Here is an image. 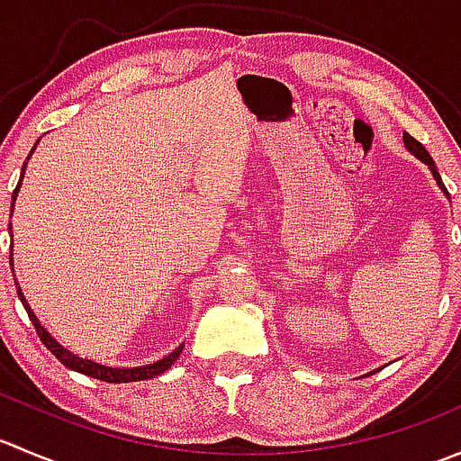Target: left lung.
Returning a JSON list of instances; mask_svg holds the SVG:
<instances>
[{"label":"left lung","mask_w":461,"mask_h":461,"mask_svg":"<svg viewBox=\"0 0 461 461\" xmlns=\"http://www.w3.org/2000/svg\"><path fill=\"white\" fill-rule=\"evenodd\" d=\"M403 142H406V147L411 149V151L415 153V156L420 158L421 162H426V165L430 167V171H432V176H435L437 185H439V187H441V192H444L446 196H448V189H446V187H444V183H441V176H439V171H437V167H435V160H432V158H430V153L426 151V149H424V144H421V142H417L415 138L411 136V133H403ZM448 198H450V196H448Z\"/></svg>","instance_id":"8db88e82"}]
</instances>
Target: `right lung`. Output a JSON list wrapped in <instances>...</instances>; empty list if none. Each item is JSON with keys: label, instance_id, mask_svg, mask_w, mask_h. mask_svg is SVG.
Wrapping results in <instances>:
<instances>
[{"label": "right lung", "instance_id": "1", "mask_svg": "<svg viewBox=\"0 0 461 461\" xmlns=\"http://www.w3.org/2000/svg\"><path fill=\"white\" fill-rule=\"evenodd\" d=\"M22 176H24V169H22ZM20 185H22V180H20V183H17L15 192H13V201H15L17 192H20ZM17 294H20L22 305H24L26 312H29V319L32 321V325H35V332H37V337L41 339V343H44V346L49 348V350L53 352V355L58 357V359L62 361L64 366H67V368L76 370V373H82V375H86V376H93V379L106 381V384H129V381L153 379V376H158V375L165 373V370H169L171 364H174V361L180 357V352H183V346H178L174 352H171V355H167L165 359L156 361V364L142 366V368H109V366H100V364H95V361L82 359V357L73 355V352H68L67 348L59 346V343L55 341V339L50 337V334L46 332L44 328H41L40 321H37L35 314H32V310L29 308V303H26L24 294H22L20 285H17Z\"/></svg>", "mask_w": 461, "mask_h": 461}]
</instances>
